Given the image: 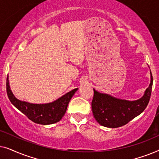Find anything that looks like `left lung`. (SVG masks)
Listing matches in <instances>:
<instances>
[{
  "instance_id": "obj_1",
  "label": "left lung",
  "mask_w": 159,
  "mask_h": 159,
  "mask_svg": "<svg viewBox=\"0 0 159 159\" xmlns=\"http://www.w3.org/2000/svg\"><path fill=\"white\" fill-rule=\"evenodd\" d=\"M151 83L140 99L134 101L115 98L111 95L94 91L92 111L95 120L103 127L116 128L124 126L140 115L147 107L151 98L153 76Z\"/></svg>"
}]
</instances>
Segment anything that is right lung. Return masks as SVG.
Returning <instances> with one entry per match:
<instances>
[{
  "mask_svg": "<svg viewBox=\"0 0 159 159\" xmlns=\"http://www.w3.org/2000/svg\"><path fill=\"white\" fill-rule=\"evenodd\" d=\"M77 90V88L74 89L53 103L33 104L16 98L10 90L8 78L6 79V93L11 103L33 122L43 125L56 123L62 119L69 101Z\"/></svg>",
  "mask_w": 159,
  "mask_h": 159,
  "instance_id": "obj_1",
  "label": "right lung"
}]
</instances>
